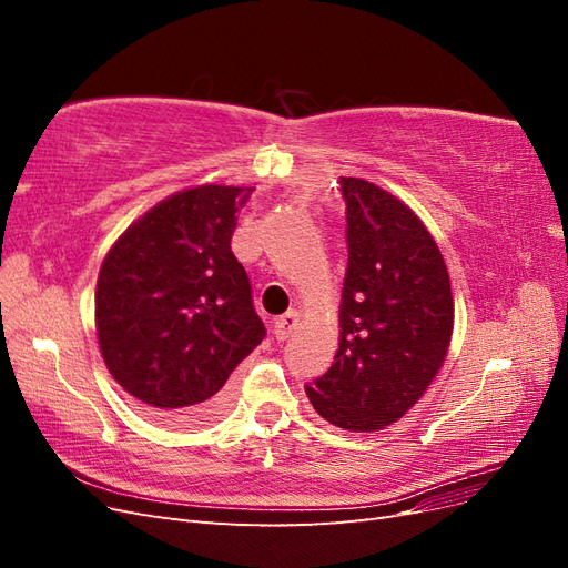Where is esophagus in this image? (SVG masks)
I'll return each instance as SVG.
<instances>
[{"label": "esophagus", "instance_id": "obj_1", "mask_svg": "<svg viewBox=\"0 0 568 568\" xmlns=\"http://www.w3.org/2000/svg\"><path fill=\"white\" fill-rule=\"evenodd\" d=\"M298 326V313L296 311H288L286 315H282L277 322H274V336L280 341H286L291 334L296 332Z\"/></svg>", "mask_w": 568, "mask_h": 568}]
</instances>
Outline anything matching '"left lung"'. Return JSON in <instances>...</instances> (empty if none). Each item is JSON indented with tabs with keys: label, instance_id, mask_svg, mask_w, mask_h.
Listing matches in <instances>:
<instances>
[{
	"label": "left lung",
	"instance_id": "left-lung-1",
	"mask_svg": "<svg viewBox=\"0 0 568 568\" xmlns=\"http://www.w3.org/2000/svg\"><path fill=\"white\" fill-rule=\"evenodd\" d=\"M346 201L348 270L334 365L307 386L317 415L348 432L398 422L434 382L453 336L448 267L403 201L338 178Z\"/></svg>",
	"mask_w": 568,
	"mask_h": 568
}]
</instances>
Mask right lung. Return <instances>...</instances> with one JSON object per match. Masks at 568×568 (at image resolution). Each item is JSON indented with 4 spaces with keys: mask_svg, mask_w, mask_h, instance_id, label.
<instances>
[{
    "mask_svg": "<svg viewBox=\"0 0 568 568\" xmlns=\"http://www.w3.org/2000/svg\"><path fill=\"white\" fill-rule=\"evenodd\" d=\"M242 194L203 184L165 199L118 239L99 272L104 363L170 426L215 422L230 374L267 334L230 248Z\"/></svg>",
    "mask_w": 568,
    "mask_h": 568,
    "instance_id": "obj_1",
    "label": "right lung"
}]
</instances>
